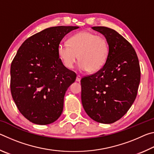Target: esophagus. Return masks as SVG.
<instances>
[{
	"label": "esophagus",
	"instance_id": "obj_1",
	"mask_svg": "<svg viewBox=\"0 0 154 154\" xmlns=\"http://www.w3.org/2000/svg\"><path fill=\"white\" fill-rule=\"evenodd\" d=\"M81 81V76L80 75H77V77H76V82H79Z\"/></svg>",
	"mask_w": 154,
	"mask_h": 154
}]
</instances>
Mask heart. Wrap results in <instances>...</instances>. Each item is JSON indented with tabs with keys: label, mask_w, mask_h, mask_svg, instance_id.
<instances>
[{
	"label": "heart",
	"mask_w": 154,
	"mask_h": 154,
	"mask_svg": "<svg viewBox=\"0 0 154 154\" xmlns=\"http://www.w3.org/2000/svg\"><path fill=\"white\" fill-rule=\"evenodd\" d=\"M109 46L107 40L90 31H82L71 36L67 43L58 47V55L64 66L73 68L79 60L81 71L94 72L100 70L107 60Z\"/></svg>",
	"instance_id": "heart-1"
}]
</instances>
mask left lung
I'll list each match as a JSON object with an SVG mask.
<instances>
[{
	"instance_id": "1",
	"label": "left lung",
	"mask_w": 154,
	"mask_h": 154,
	"mask_svg": "<svg viewBox=\"0 0 154 154\" xmlns=\"http://www.w3.org/2000/svg\"><path fill=\"white\" fill-rule=\"evenodd\" d=\"M105 36L109 46L105 65L81 80L82 102L93 120L112 124L122 118L137 97L140 79L139 59L133 47L111 28L94 26Z\"/></svg>"
}]
</instances>
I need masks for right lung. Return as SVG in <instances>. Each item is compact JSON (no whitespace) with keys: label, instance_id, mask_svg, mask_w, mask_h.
I'll list each match as a JSON object with an SVG mask.
<instances>
[{"label":"right lung","instance_id":"add662e5","mask_svg":"<svg viewBox=\"0 0 154 154\" xmlns=\"http://www.w3.org/2000/svg\"><path fill=\"white\" fill-rule=\"evenodd\" d=\"M78 26L46 28L22 44L11 65V92L18 110L38 125L55 122L63 111L64 94L76 79L58 55L64 36Z\"/></svg>","mask_w":154,"mask_h":154}]
</instances>
